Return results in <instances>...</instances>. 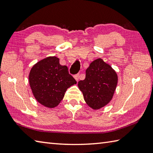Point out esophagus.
Here are the masks:
<instances>
[{
  "label": "esophagus",
  "mask_w": 153,
  "mask_h": 153,
  "mask_svg": "<svg viewBox=\"0 0 153 153\" xmlns=\"http://www.w3.org/2000/svg\"><path fill=\"white\" fill-rule=\"evenodd\" d=\"M74 78H75V79H76V80L77 82V81L79 80V74L75 75V76H74Z\"/></svg>",
  "instance_id": "esophagus-1"
}]
</instances>
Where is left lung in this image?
Segmentation results:
<instances>
[{"label":"left lung","instance_id":"1","mask_svg":"<svg viewBox=\"0 0 153 153\" xmlns=\"http://www.w3.org/2000/svg\"><path fill=\"white\" fill-rule=\"evenodd\" d=\"M118 83L114 69L101 59L94 60L86 70V77L77 86L90 108L99 110L110 102Z\"/></svg>","mask_w":153,"mask_h":153}]
</instances>
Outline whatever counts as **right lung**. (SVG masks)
I'll return each instance as SVG.
<instances>
[{
	"label": "right lung",
	"mask_w": 153,
	"mask_h": 153,
	"mask_svg": "<svg viewBox=\"0 0 153 153\" xmlns=\"http://www.w3.org/2000/svg\"><path fill=\"white\" fill-rule=\"evenodd\" d=\"M28 81L36 100L48 108L56 107L67 88L77 83L67 67L60 65L56 56L47 57L34 65Z\"/></svg>",
	"instance_id": "1"
}]
</instances>
